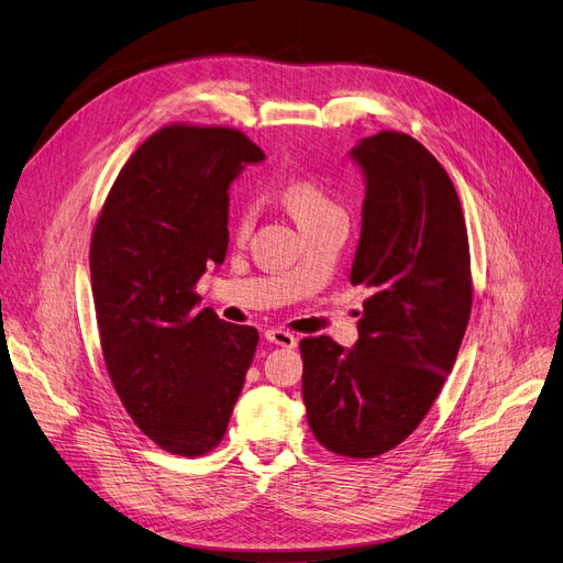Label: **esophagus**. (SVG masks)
I'll use <instances>...</instances> for the list:
<instances>
[{
  "mask_svg": "<svg viewBox=\"0 0 563 563\" xmlns=\"http://www.w3.org/2000/svg\"><path fill=\"white\" fill-rule=\"evenodd\" d=\"M265 340H267L269 344H277V346H284V349H294V346H298V336H296L294 332L279 330V328L267 330V332H265Z\"/></svg>",
  "mask_w": 563,
  "mask_h": 563,
  "instance_id": "esophagus-1",
  "label": "esophagus"
}]
</instances>
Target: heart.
Instances as JSON below:
<instances>
[{
  "mask_svg": "<svg viewBox=\"0 0 563 563\" xmlns=\"http://www.w3.org/2000/svg\"><path fill=\"white\" fill-rule=\"evenodd\" d=\"M282 198L288 206V210L298 219L300 227H307V223L321 221L330 214L342 212L340 203H336V200L330 196V191L313 177H290L282 189ZM254 219H256L254 203H240L233 210V219H231V229L235 238L250 235L254 229Z\"/></svg>",
  "mask_w": 563,
  "mask_h": 563,
  "instance_id": "obj_1",
  "label": "heart"
}]
</instances>
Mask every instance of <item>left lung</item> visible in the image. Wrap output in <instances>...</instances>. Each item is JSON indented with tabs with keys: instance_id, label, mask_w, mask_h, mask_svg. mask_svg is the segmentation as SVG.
Segmentation results:
<instances>
[{
	"instance_id": "left-lung-1",
	"label": "left lung",
	"mask_w": 563,
	"mask_h": 563,
	"mask_svg": "<svg viewBox=\"0 0 563 563\" xmlns=\"http://www.w3.org/2000/svg\"><path fill=\"white\" fill-rule=\"evenodd\" d=\"M367 194L351 284L372 296L344 349L305 336L307 422L330 453L367 460L422 422L451 374L474 302L460 196L409 133L378 131L353 147Z\"/></svg>"
}]
</instances>
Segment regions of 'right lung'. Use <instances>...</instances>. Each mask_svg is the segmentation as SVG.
<instances>
[{
  "mask_svg": "<svg viewBox=\"0 0 563 563\" xmlns=\"http://www.w3.org/2000/svg\"><path fill=\"white\" fill-rule=\"evenodd\" d=\"M263 150L231 126L166 124L129 156L97 217L89 273L106 372L164 451L208 455L250 369L258 330L198 309L196 284L229 246V185Z\"/></svg>",
  "mask_w": 563,
  "mask_h": 563,
  "instance_id": "add662e5",
  "label": "right lung"
}]
</instances>
